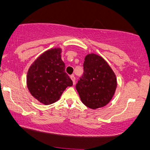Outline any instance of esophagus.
<instances>
[{
  "mask_svg": "<svg viewBox=\"0 0 150 150\" xmlns=\"http://www.w3.org/2000/svg\"><path fill=\"white\" fill-rule=\"evenodd\" d=\"M70 78H71V81H72V83H73V84L74 85L75 84V77H74V75H71V76H70Z\"/></svg>",
  "mask_w": 150,
  "mask_h": 150,
  "instance_id": "1",
  "label": "esophagus"
}]
</instances>
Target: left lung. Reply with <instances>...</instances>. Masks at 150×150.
Wrapping results in <instances>:
<instances>
[{"label": "left lung", "mask_w": 150, "mask_h": 150, "mask_svg": "<svg viewBox=\"0 0 150 150\" xmlns=\"http://www.w3.org/2000/svg\"><path fill=\"white\" fill-rule=\"evenodd\" d=\"M84 73L76 86L85 106L97 109L106 106L117 88V78L101 56L89 53L85 58Z\"/></svg>", "instance_id": "left-lung-1"}]
</instances>
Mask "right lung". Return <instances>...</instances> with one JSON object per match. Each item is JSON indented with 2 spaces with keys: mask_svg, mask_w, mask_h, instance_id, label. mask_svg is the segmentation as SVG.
<instances>
[{
  "mask_svg": "<svg viewBox=\"0 0 150 150\" xmlns=\"http://www.w3.org/2000/svg\"><path fill=\"white\" fill-rule=\"evenodd\" d=\"M62 49L52 48L41 54L29 67L26 76L28 89L35 99L44 105L59 100L67 87L73 85L65 73L61 59Z\"/></svg>",
  "mask_w": 150,
  "mask_h": 150,
  "instance_id": "1",
  "label": "right lung"
}]
</instances>
